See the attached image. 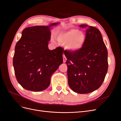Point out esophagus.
Masks as SVG:
<instances>
[{
    "label": "esophagus",
    "mask_w": 121,
    "mask_h": 121,
    "mask_svg": "<svg viewBox=\"0 0 121 121\" xmlns=\"http://www.w3.org/2000/svg\"><path fill=\"white\" fill-rule=\"evenodd\" d=\"M67 60V58L65 57V55H63V61H64V63H65V61Z\"/></svg>",
    "instance_id": "obj_1"
}]
</instances>
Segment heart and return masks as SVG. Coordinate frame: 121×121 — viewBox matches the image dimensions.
<instances>
[{"label": "heart", "mask_w": 121, "mask_h": 121, "mask_svg": "<svg viewBox=\"0 0 121 121\" xmlns=\"http://www.w3.org/2000/svg\"><path fill=\"white\" fill-rule=\"evenodd\" d=\"M57 38L60 42L65 44V48L72 52L81 50L86 41L85 34L76 29H71L60 33Z\"/></svg>", "instance_id": "heart-1"}]
</instances>
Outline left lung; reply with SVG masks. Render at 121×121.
Returning a JSON list of instances; mask_svg holds the SVG:
<instances>
[{
	"instance_id": "8db88e82",
	"label": "left lung",
	"mask_w": 121,
	"mask_h": 121,
	"mask_svg": "<svg viewBox=\"0 0 121 121\" xmlns=\"http://www.w3.org/2000/svg\"><path fill=\"white\" fill-rule=\"evenodd\" d=\"M86 29V41L78 52L65 51L69 87L80 94L92 92L103 83L108 69V50L100 32L95 27L81 25Z\"/></svg>"
}]
</instances>
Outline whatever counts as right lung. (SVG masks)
Wrapping results in <instances>:
<instances>
[{
  "instance_id": "1",
  "label": "right lung",
  "mask_w": 121,
  "mask_h": 121,
  "mask_svg": "<svg viewBox=\"0 0 121 121\" xmlns=\"http://www.w3.org/2000/svg\"><path fill=\"white\" fill-rule=\"evenodd\" d=\"M59 24L28 27L22 31L15 46L13 65L17 82L25 89L45 90L52 75L63 64V48L50 50L48 47L51 28Z\"/></svg>"
}]
</instances>
